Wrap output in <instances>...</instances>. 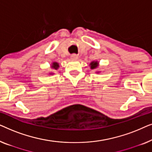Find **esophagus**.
Here are the masks:
<instances>
[{"label": "esophagus", "instance_id": "34e87169", "mask_svg": "<svg viewBox=\"0 0 152 152\" xmlns=\"http://www.w3.org/2000/svg\"><path fill=\"white\" fill-rule=\"evenodd\" d=\"M71 59H73V60L77 59H78V56L76 55H75V54H74V55H71Z\"/></svg>", "mask_w": 152, "mask_h": 152}]
</instances>
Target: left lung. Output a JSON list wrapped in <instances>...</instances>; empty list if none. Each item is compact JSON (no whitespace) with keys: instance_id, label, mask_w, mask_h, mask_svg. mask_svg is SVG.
Masks as SVG:
<instances>
[{"instance_id":"obj_1","label":"left lung","mask_w":152,"mask_h":152,"mask_svg":"<svg viewBox=\"0 0 152 152\" xmlns=\"http://www.w3.org/2000/svg\"><path fill=\"white\" fill-rule=\"evenodd\" d=\"M90 66H91V68L92 70L93 69H95V68H97L99 66L98 61H92L90 64ZM97 72V73H98L99 72Z\"/></svg>"}]
</instances>
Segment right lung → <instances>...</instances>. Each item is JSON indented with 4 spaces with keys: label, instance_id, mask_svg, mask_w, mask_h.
<instances>
[{
    "label": "right lung",
    "instance_id": "right-lung-1",
    "mask_svg": "<svg viewBox=\"0 0 152 152\" xmlns=\"http://www.w3.org/2000/svg\"><path fill=\"white\" fill-rule=\"evenodd\" d=\"M59 67V64L57 63V62H53V64H52V66H51V68H53V69H54V70H57L58 69V68ZM51 75L52 74H53V73H50Z\"/></svg>",
    "mask_w": 152,
    "mask_h": 152
}]
</instances>
